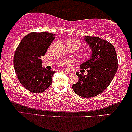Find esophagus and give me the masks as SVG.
I'll use <instances>...</instances> for the list:
<instances>
[{"mask_svg":"<svg viewBox=\"0 0 132 132\" xmlns=\"http://www.w3.org/2000/svg\"><path fill=\"white\" fill-rule=\"evenodd\" d=\"M67 73L68 74V75H72V74H73V73H72V72H70V71H67Z\"/></svg>","mask_w":132,"mask_h":132,"instance_id":"obj_1","label":"esophagus"}]
</instances>
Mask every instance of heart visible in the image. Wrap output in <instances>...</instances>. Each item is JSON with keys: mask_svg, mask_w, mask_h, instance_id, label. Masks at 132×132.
Masks as SVG:
<instances>
[{"mask_svg": "<svg viewBox=\"0 0 132 132\" xmlns=\"http://www.w3.org/2000/svg\"><path fill=\"white\" fill-rule=\"evenodd\" d=\"M65 43L68 47L73 52L76 51L82 46V43L75 39H68L65 41ZM77 56L81 61H87L91 56V52L88 49H83L77 52ZM73 61L71 60H62L59 61L57 64L60 67H64L65 65H70L73 64Z\"/></svg>", "mask_w": 132, "mask_h": 132, "instance_id": "1", "label": "heart"}]
</instances>
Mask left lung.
<instances>
[{"label":"left lung","mask_w":132,"mask_h":132,"mask_svg":"<svg viewBox=\"0 0 132 132\" xmlns=\"http://www.w3.org/2000/svg\"><path fill=\"white\" fill-rule=\"evenodd\" d=\"M92 49L91 59L80 65L86 70L87 75L76 72L79 81L72 88L77 95L90 98L100 94L107 88L118 69V59L115 47L111 43L97 37L85 36Z\"/></svg>","instance_id":"8db88e82"}]
</instances>
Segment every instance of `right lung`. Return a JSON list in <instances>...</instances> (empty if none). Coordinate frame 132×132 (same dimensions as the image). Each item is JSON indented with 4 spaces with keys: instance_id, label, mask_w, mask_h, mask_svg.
Wrapping results in <instances>:
<instances>
[{
    "instance_id": "right-lung-1",
    "label": "right lung",
    "mask_w": 132,
    "mask_h": 132,
    "mask_svg": "<svg viewBox=\"0 0 132 132\" xmlns=\"http://www.w3.org/2000/svg\"><path fill=\"white\" fill-rule=\"evenodd\" d=\"M48 32H32L20 41L14 57V67L21 84L33 93H41L52 84L55 71L43 68L41 57L46 55L55 38Z\"/></svg>"
}]
</instances>
